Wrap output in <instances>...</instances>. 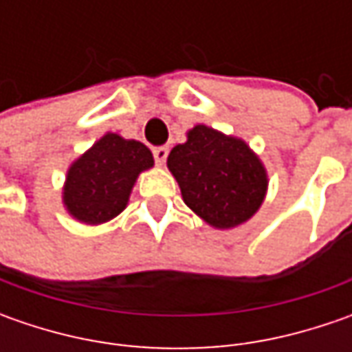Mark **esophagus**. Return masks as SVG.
Returning a JSON list of instances; mask_svg holds the SVG:
<instances>
[{"mask_svg": "<svg viewBox=\"0 0 352 352\" xmlns=\"http://www.w3.org/2000/svg\"><path fill=\"white\" fill-rule=\"evenodd\" d=\"M153 155H155L156 164L162 166L166 162V158H168V146H156L155 151H153Z\"/></svg>", "mask_w": 352, "mask_h": 352, "instance_id": "esophagus-1", "label": "esophagus"}]
</instances>
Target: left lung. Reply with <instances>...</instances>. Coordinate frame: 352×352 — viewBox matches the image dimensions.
<instances>
[{
  "instance_id": "8db88e82",
  "label": "left lung",
  "mask_w": 352,
  "mask_h": 352,
  "mask_svg": "<svg viewBox=\"0 0 352 352\" xmlns=\"http://www.w3.org/2000/svg\"><path fill=\"white\" fill-rule=\"evenodd\" d=\"M170 151L166 166L184 204L213 229H235L261 210L268 172L247 142L199 123Z\"/></svg>"
}]
</instances>
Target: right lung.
I'll list each match as a JSON object with an SVG mask.
<instances>
[{
	"label": "right lung",
	"mask_w": 352,
	"mask_h": 352,
	"mask_svg": "<svg viewBox=\"0 0 352 352\" xmlns=\"http://www.w3.org/2000/svg\"><path fill=\"white\" fill-rule=\"evenodd\" d=\"M153 166L146 144L105 133L68 166L62 186L64 210L84 225L107 223L127 208L139 174Z\"/></svg>",
	"instance_id": "1"
}]
</instances>
